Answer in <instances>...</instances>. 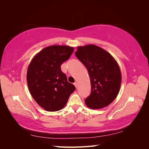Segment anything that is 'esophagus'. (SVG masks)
Here are the masks:
<instances>
[{
	"mask_svg": "<svg viewBox=\"0 0 149 149\" xmlns=\"http://www.w3.org/2000/svg\"><path fill=\"white\" fill-rule=\"evenodd\" d=\"M74 85L75 86V87H76V88H78V83H76V82H75V83H74Z\"/></svg>",
	"mask_w": 149,
	"mask_h": 149,
	"instance_id": "34e87169",
	"label": "esophagus"
}]
</instances>
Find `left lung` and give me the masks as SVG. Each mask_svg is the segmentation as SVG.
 Wrapping results in <instances>:
<instances>
[{
  "label": "left lung",
  "mask_w": 149,
  "mask_h": 149,
  "mask_svg": "<svg viewBox=\"0 0 149 149\" xmlns=\"http://www.w3.org/2000/svg\"><path fill=\"white\" fill-rule=\"evenodd\" d=\"M75 55L86 66L89 75L91 92L86 99L91 109H102L109 105L118 95L121 73L118 62L109 53L94 45L78 47Z\"/></svg>",
  "instance_id": "1"
}]
</instances>
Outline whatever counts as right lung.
Segmentation results:
<instances>
[{
  "label": "right lung",
  "instance_id": "add662e5",
  "mask_svg": "<svg viewBox=\"0 0 149 149\" xmlns=\"http://www.w3.org/2000/svg\"><path fill=\"white\" fill-rule=\"evenodd\" d=\"M73 51L74 48L68 46H49L30 63L26 73L29 90L45 110L53 112L63 109L76 89L61 70V64L69 59Z\"/></svg>",
  "mask_w": 149,
  "mask_h": 149
}]
</instances>
